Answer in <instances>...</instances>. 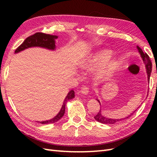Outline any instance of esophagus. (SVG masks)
I'll list each match as a JSON object with an SVG mask.
<instances>
[{"mask_svg": "<svg viewBox=\"0 0 157 157\" xmlns=\"http://www.w3.org/2000/svg\"><path fill=\"white\" fill-rule=\"evenodd\" d=\"M81 93L83 94H85V95H87L89 92V88L88 87H86V86H84L80 90Z\"/></svg>", "mask_w": 157, "mask_h": 157, "instance_id": "34e87169", "label": "esophagus"}]
</instances>
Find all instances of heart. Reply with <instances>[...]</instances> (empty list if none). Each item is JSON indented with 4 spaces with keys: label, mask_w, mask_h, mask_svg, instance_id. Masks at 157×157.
<instances>
[{
    "label": "heart",
    "mask_w": 157,
    "mask_h": 157,
    "mask_svg": "<svg viewBox=\"0 0 157 157\" xmlns=\"http://www.w3.org/2000/svg\"><path fill=\"white\" fill-rule=\"evenodd\" d=\"M111 55L112 52L109 50H103V51L92 53L81 63L82 68L86 70L92 69L100 63L105 62L101 67L100 68L99 72L100 74L102 75H108L116 66L115 60L110 61H108L111 58Z\"/></svg>",
    "instance_id": "heart-1"
}]
</instances>
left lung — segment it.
<instances>
[{
    "mask_svg": "<svg viewBox=\"0 0 157 157\" xmlns=\"http://www.w3.org/2000/svg\"><path fill=\"white\" fill-rule=\"evenodd\" d=\"M136 48H137L138 51L140 53V56H141V58L142 59L143 63H144V64L145 65V67H146V73H147L148 82H149L150 77H151V71H152V63H151V61L150 60L148 55L146 54V53L143 52L142 50L138 46H137V47H136ZM96 100H97V101L99 102L100 105H101V102H100L99 100H98L97 98H96ZM132 113L131 115H129L128 117H125V119L128 118L129 117H130L132 115H133V113ZM94 119L97 121L101 123H104V124H115V123H116L117 122L121 121V120L125 119V118L119 119L107 118V117H105L104 115H102V113L101 112V110H100V111L94 116Z\"/></svg>",
    "mask_w": 157,
    "mask_h": 157,
    "instance_id": "1",
    "label": "left lung"
}]
</instances>
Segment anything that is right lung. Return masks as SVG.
<instances>
[{"label":"right lung","mask_w":157,"mask_h":157,"mask_svg":"<svg viewBox=\"0 0 157 157\" xmlns=\"http://www.w3.org/2000/svg\"><path fill=\"white\" fill-rule=\"evenodd\" d=\"M58 38L57 36L55 35H50V34H46L44 33L38 32L36 33L35 34L32 35L31 36H29L28 38L25 40L22 44L20 45L19 47L15 50V53H18L19 52H21L24 50L32 48V47H40L43 48L48 49L51 51H55L56 49V45H55V40ZM75 97V92L71 90V91L68 92L67 95L65 97L64 101H63V105L61 106V109L60 110L59 113L55 117H54L52 119L49 120H46V121H37L38 123H40L42 124H49V123H54L56 121H58L59 119L62 118V117L64 115L65 111V105L66 103L69 100H71Z\"/></svg>","instance_id":"right-lung-1"}]
</instances>
